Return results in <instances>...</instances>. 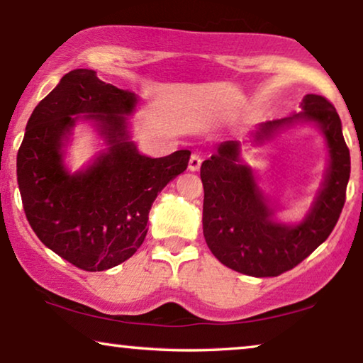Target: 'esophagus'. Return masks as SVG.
<instances>
[{
	"label": "esophagus",
	"mask_w": 363,
	"mask_h": 363,
	"mask_svg": "<svg viewBox=\"0 0 363 363\" xmlns=\"http://www.w3.org/2000/svg\"><path fill=\"white\" fill-rule=\"evenodd\" d=\"M201 164H202V159H201L199 154H192L191 159H189V171H192V172L199 171Z\"/></svg>",
	"instance_id": "1"
}]
</instances>
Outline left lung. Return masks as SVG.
<instances>
[{"label":"left lung","instance_id":"obj_1","mask_svg":"<svg viewBox=\"0 0 363 363\" xmlns=\"http://www.w3.org/2000/svg\"><path fill=\"white\" fill-rule=\"evenodd\" d=\"M297 121H311L320 128L330 156L322 189L301 224L286 225L272 219L274 212L255 184L252 169L240 162V143H220L201 166L207 247L219 262L240 274L277 277L294 269L330 235L344 209L350 152L330 101L307 94L302 113L260 124L252 134L254 143H264Z\"/></svg>","mask_w":363,"mask_h":363}]
</instances>
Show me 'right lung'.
Here are the masks:
<instances>
[{"label": "right lung", "mask_w": 363, "mask_h": 363, "mask_svg": "<svg viewBox=\"0 0 363 363\" xmlns=\"http://www.w3.org/2000/svg\"><path fill=\"white\" fill-rule=\"evenodd\" d=\"M134 93L72 69L36 106L16 157L24 214L38 239L76 267L99 272L128 260L147 234L152 202L184 172L191 151L147 157L129 139ZM94 120L108 149L83 173L69 174L62 146L77 118Z\"/></svg>", "instance_id": "obj_1"}]
</instances>
